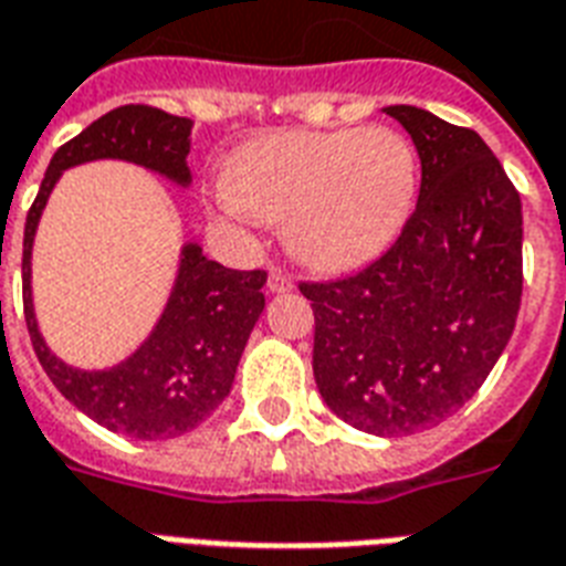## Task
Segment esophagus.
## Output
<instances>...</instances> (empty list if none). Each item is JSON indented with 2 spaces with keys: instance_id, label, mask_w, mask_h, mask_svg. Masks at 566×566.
<instances>
[{
  "instance_id": "1",
  "label": "esophagus",
  "mask_w": 566,
  "mask_h": 566,
  "mask_svg": "<svg viewBox=\"0 0 566 566\" xmlns=\"http://www.w3.org/2000/svg\"><path fill=\"white\" fill-rule=\"evenodd\" d=\"M271 295H280V292H289L292 289V280L286 274H280V271H271L269 274V286H265Z\"/></svg>"
}]
</instances>
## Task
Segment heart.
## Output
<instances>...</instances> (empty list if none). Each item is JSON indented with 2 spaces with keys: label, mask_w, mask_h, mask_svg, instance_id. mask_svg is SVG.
<instances>
[{
  "label": "heart",
  "mask_w": 566,
  "mask_h": 566,
  "mask_svg": "<svg viewBox=\"0 0 566 566\" xmlns=\"http://www.w3.org/2000/svg\"><path fill=\"white\" fill-rule=\"evenodd\" d=\"M419 156L389 126L277 133L248 144L221 203L265 223L286 221V244L318 271H352L392 244L416 206Z\"/></svg>",
  "instance_id": "1"
}]
</instances>
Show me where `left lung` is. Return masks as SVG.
<instances>
[{"label": "left lung", "instance_id": "1", "mask_svg": "<svg viewBox=\"0 0 566 566\" xmlns=\"http://www.w3.org/2000/svg\"><path fill=\"white\" fill-rule=\"evenodd\" d=\"M384 112L422 161L413 214L369 269L301 292L324 405L357 431L401 437L458 413L505 352L523 295V203L479 133L416 105Z\"/></svg>", "mask_w": 566, "mask_h": 566}]
</instances>
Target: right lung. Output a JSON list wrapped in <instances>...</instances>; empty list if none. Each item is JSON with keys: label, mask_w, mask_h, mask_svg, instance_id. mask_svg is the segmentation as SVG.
I'll list each match as a JSON object with an SVG mask.
<instances>
[{"label": "right lung", "mask_w": 566, "mask_h": 566, "mask_svg": "<svg viewBox=\"0 0 566 566\" xmlns=\"http://www.w3.org/2000/svg\"><path fill=\"white\" fill-rule=\"evenodd\" d=\"M188 117L150 105H120L52 156L23 235V306L43 371L61 396L94 422L135 440H170L195 431L230 396L235 369L265 310V271H233L209 260L197 242L179 248L168 304L138 348L108 369H78L43 339L32 292V251L41 214L64 170L85 161H129L179 188L191 186Z\"/></svg>", "instance_id": "obj_1"}]
</instances>
